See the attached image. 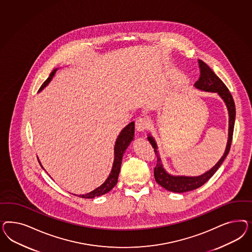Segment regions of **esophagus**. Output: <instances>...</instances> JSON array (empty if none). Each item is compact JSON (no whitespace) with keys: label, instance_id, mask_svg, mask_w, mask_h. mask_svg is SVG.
<instances>
[{"label":"esophagus","instance_id":"34e87169","mask_svg":"<svg viewBox=\"0 0 252 252\" xmlns=\"http://www.w3.org/2000/svg\"><path fill=\"white\" fill-rule=\"evenodd\" d=\"M149 127V121L146 117H138L136 121V128L138 132H143Z\"/></svg>","mask_w":252,"mask_h":252}]
</instances>
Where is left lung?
<instances>
[{
    "mask_svg": "<svg viewBox=\"0 0 252 252\" xmlns=\"http://www.w3.org/2000/svg\"><path fill=\"white\" fill-rule=\"evenodd\" d=\"M198 66L200 70V76L198 81H196L195 87L198 90H201L204 92H217L221 99H223L225 105L227 107L229 115L228 141H227L225 152L221 156V159L214 165V167L209 170L205 174L198 176H175L169 175L164 170V168L160 162L156 142L152 136H149L148 140L151 142V144L154 149V153L157 156V164L154 168L155 180L166 190L172 191V192L183 193L187 191L193 190L206 183L207 181L214 176L215 172L218 170V168L221 166L222 161L227 156L231 148L232 139H233V132H234L235 119H236V106H235L234 99L229 92L227 87L223 84L221 79L214 74V71L207 65V63L201 60H198Z\"/></svg>",
    "mask_w": 252,
    "mask_h": 252,
    "instance_id": "1",
    "label": "left lung"
}]
</instances>
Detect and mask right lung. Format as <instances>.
<instances>
[{
	"label": "right lung",
	"mask_w": 252,
	"mask_h": 252,
	"mask_svg": "<svg viewBox=\"0 0 252 252\" xmlns=\"http://www.w3.org/2000/svg\"><path fill=\"white\" fill-rule=\"evenodd\" d=\"M56 71H57V68L54 69V71L50 74L49 77L46 79L44 83L41 85V87L39 88L38 92L42 91L46 86L51 82V80L53 79V77L56 73ZM134 135H135V123L131 122L121 131V133L119 134V136L115 141V160H114L112 171L108 176V178L105 180V182L102 184L101 186H99V188H97L96 189L92 191V192L83 194V195H78V197L83 198H93L95 197L101 196V195H104L111 189H114V187L117 183V179H118V176H119V173H120L123 155L126 152V148L129 146L131 141L134 139Z\"/></svg>",
	"instance_id": "1"
}]
</instances>
